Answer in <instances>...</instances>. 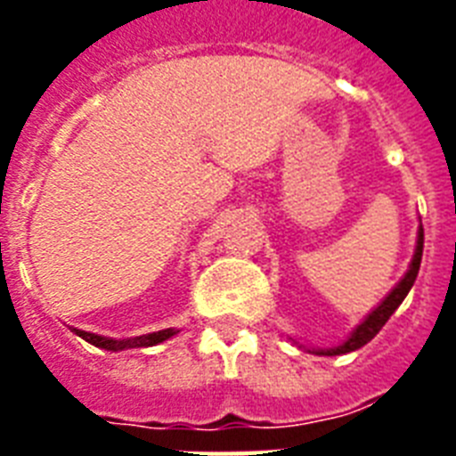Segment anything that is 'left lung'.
<instances>
[{
	"label": "left lung",
	"instance_id": "8db88e82",
	"mask_svg": "<svg viewBox=\"0 0 456 456\" xmlns=\"http://www.w3.org/2000/svg\"><path fill=\"white\" fill-rule=\"evenodd\" d=\"M421 256H424V229L419 227L417 250H414V257H411L410 270H407V274L400 279V284H397L395 289H393V291H390L388 296L381 300V305H379V307H374V310L369 312L367 317H364V322H362V324L357 326V329H354L350 336H347V340H343V343L336 347H326V350H312V353L333 357V354L353 353V350H360L362 346H367L369 340L374 338L376 333L381 331L383 324H386V322L390 319V314H393V312L400 307V303L407 298V293H410V289L414 286V281H417L419 267H421Z\"/></svg>",
	"mask_w": 456,
	"mask_h": 456
}]
</instances>
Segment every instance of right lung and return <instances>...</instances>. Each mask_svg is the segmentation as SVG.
Returning a JSON list of instances; mask_svg holds the SVG:
<instances>
[{
  "label": "right lung",
  "mask_w": 456,
  "mask_h": 456,
  "mask_svg": "<svg viewBox=\"0 0 456 456\" xmlns=\"http://www.w3.org/2000/svg\"><path fill=\"white\" fill-rule=\"evenodd\" d=\"M80 338H85L87 343L96 347H103V350H127V347H151L158 346V343H163V340L172 338L175 336V329H163V331H153V333H144V336H134V338H106V336H96V333L89 331H80V329H73Z\"/></svg>",
  "instance_id": "1"
}]
</instances>
